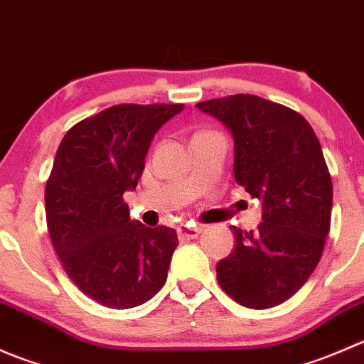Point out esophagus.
Wrapping results in <instances>:
<instances>
[{
    "label": "esophagus",
    "mask_w": 364,
    "mask_h": 364,
    "mask_svg": "<svg viewBox=\"0 0 364 364\" xmlns=\"http://www.w3.org/2000/svg\"><path fill=\"white\" fill-rule=\"evenodd\" d=\"M200 227L199 225H188V223H181L178 227V234H179V240L186 241V240H196L197 236L200 234Z\"/></svg>",
    "instance_id": "34e87169"
}]
</instances>
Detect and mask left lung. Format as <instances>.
Listing matches in <instances>:
<instances>
[{"label":"left lung","instance_id":"left-lung-1","mask_svg":"<svg viewBox=\"0 0 364 364\" xmlns=\"http://www.w3.org/2000/svg\"><path fill=\"white\" fill-rule=\"evenodd\" d=\"M234 139V178L262 203L259 229L234 232L216 278L253 310L294 296L321 260L331 223L333 183L314 128L301 114L255 95L197 104Z\"/></svg>","mask_w":364,"mask_h":364}]
</instances>
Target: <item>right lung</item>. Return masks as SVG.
<instances>
[{
    "label": "right lung",
    "instance_id": "add662e5",
    "mask_svg": "<svg viewBox=\"0 0 364 364\" xmlns=\"http://www.w3.org/2000/svg\"><path fill=\"white\" fill-rule=\"evenodd\" d=\"M183 104L114 105L73 124L46 185L47 227L70 280L87 297L124 310L151 299L167 280L178 234L130 218L156 132Z\"/></svg>",
    "mask_w": 364,
    "mask_h": 364
}]
</instances>
